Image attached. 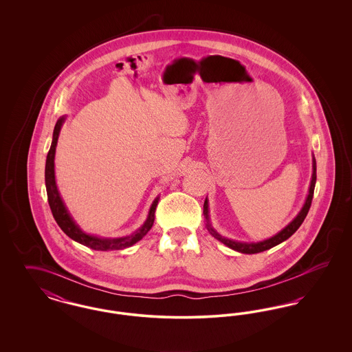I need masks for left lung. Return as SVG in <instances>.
<instances>
[{
	"label": "left lung",
	"mask_w": 352,
	"mask_h": 352,
	"mask_svg": "<svg viewBox=\"0 0 352 352\" xmlns=\"http://www.w3.org/2000/svg\"><path fill=\"white\" fill-rule=\"evenodd\" d=\"M316 181H317V164H316V160H313V178H311V184H310V190H309V195H307V199L305 201V206L301 210V212L297 215V218L294 219L287 227H285L284 230L280 232V234L270 237L268 240H264V241H260V243H239V241H232V240H228L226 237H221L220 234L210 226V223L207 221V230L210 231V234H212L214 237H217L219 241H221L223 244H226L227 247L232 248L234 251L241 252V253H258V252L267 251L273 248L274 245L280 244L285 241L286 239H289L292 234H294L302 223L306 218L309 210H310V206H311V201H313V195H314V187H316ZM203 214L206 219L208 220V201L207 199L204 201V206H203Z\"/></svg>",
	"instance_id": "left-lung-1"
}]
</instances>
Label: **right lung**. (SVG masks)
Instances as JSON below:
<instances>
[{
  "label": "right lung",
  "instance_id": "right-lung-1",
  "mask_svg": "<svg viewBox=\"0 0 352 352\" xmlns=\"http://www.w3.org/2000/svg\"><path fill=\"white\" fill-rule=\"evenodd\" d=\"M65 121V118H60L54 128V134H52V142H51L50 151L47 153L46 158V168H45V181H46V190H47V199L50 204L51 212L58 226L62 228V231L71 237L72 240L83 244L85 247H89L96 251H112V250H124L128 247H132L137 241H140L145 234L151 231V226L154 223V212L155 207L158 204V199L153 201L149 217L144 226L133 234L126 236V237H120V239H99L96 236H89L84 234L83 231L74 223V220L69 217V214L63 204V201L58 192L56 184H55V174H54V157H55V148L58 142V137L60 132V126Z\"/></svg>",
  "mask_w": 352,
  "mask_h": 352
}]
</instances>
